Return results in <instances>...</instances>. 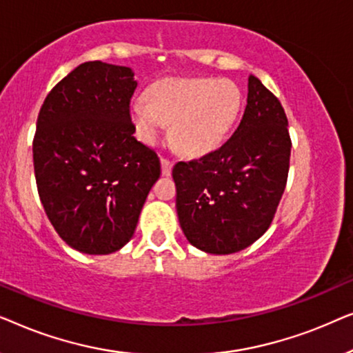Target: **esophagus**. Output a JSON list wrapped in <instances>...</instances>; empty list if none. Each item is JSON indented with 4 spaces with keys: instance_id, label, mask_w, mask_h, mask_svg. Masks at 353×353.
Masks as SVG:
<instances>
[{
    "instance_id": "34e87169",
    "label": "esophagus",
    "mask_w": 353,
    "mask_h": 353,
    "mask_svg": "<svg viewBox=\"0 0 353 353\" xmlns=\"http://www.w3.org/2000/svg\"><path fill=\"white\" fill-rule=\"evenodd\" d=\"M172 165H173V163L168 161V159H165V157L161 159V167H162V175L163 176L170 175V173H172Z\"/></svg>"
}]
</instances>
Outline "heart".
Returning a JSON list of instances; mask_svg holds the SVG:
<instances>
[{
  "mask_svg": "<svg viewBox=\"0 0 353 353\" xmlns=\"http://www.w3.org/2000/svg\"><path fill=\"white\" fill-rule=\"evenodd\" d=\"M243 104L230 80H168L149 91V99H134L130 117L138 138L154 144L173 123L175 143L188 154H207L219 148L233 127Z\"/></svg>",
  "mask_w": 353,
  "mask_h": 353,
  "instance_id": "obj_1",
  "label": "heart"
}]
</instances>
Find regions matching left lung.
<instances>
[{
	"label": "left lung",
	"instance_id": "left-lung-1",
	"mask_svg": "<svg viewBox=\"0 0 353 353\" xmlns=\"http://www.w3.org/2000/svg\"><path fill=\"white\" fill-rule=\"evenodd\" d=\"M291 156L288 119L257 77L248 79V104L223 146L178 162L176 214L186 239L207 254L239 252L272 223L286 188Z\"/></svg>",
	"mask_w": 353,
	"mask_h": 353
}]
</instances>
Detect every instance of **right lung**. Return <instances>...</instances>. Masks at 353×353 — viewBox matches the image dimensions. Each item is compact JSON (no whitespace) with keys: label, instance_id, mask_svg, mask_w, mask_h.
I'll list each match as a JSON object with an SVG mask.
<instances>
[{"label":"right lung","instance_id":"add662e5","mask_svg":"<svg viewBox=\"0 0 353 353\" xmlns=\"http://www.w3.org/2000/svg\"><path fill=\"white\" fill-rule=\"evenodd\" d=\"M130 67L83 62L41 105L33 167L43 209L57 234L79 252L120 250L161 176L157 154L137 141Z\"/></svg>","mask_w":353,"mask_h":353}]
</instances>
